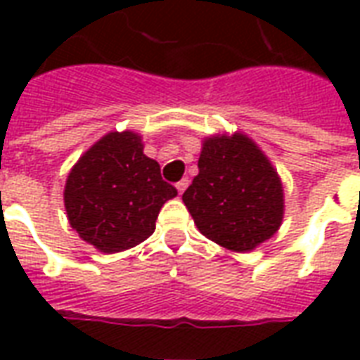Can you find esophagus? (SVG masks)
<instances>
[{"mask_svg":"<svg viewBox=\"0 0 360 360\" xmlns=\"http://www.w3.org/2000/svg\"><path fill=\"white\" fill-rule=\"evenodd\" d=\"M188 183H191V181H188L187 177H185V179H181L179 183H177V185H175V187H177V193H179V195H183V193H185V191H187Z\"/></svg>","mask_w":360,"mask_h":360,"instance_id":"esophagus-1","label":"esophagus"}]
</instances>
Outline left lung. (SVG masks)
<instances>
[{"label":"left lung","instance_id":"obj_1","mask_svg":"<svg viewBox=\"0 0 360 360\" xmlns=\"http://www.w3.org/2000/svg\"><path fill=\"white\" fill-rule=\"evenodd\" d=\"M183 202L206 239L233 252L271 239L285 214L278 169L243 131L204 136L198 175Z\"/></svg>","mask_w":360,"mask_h":360}]
</instances>
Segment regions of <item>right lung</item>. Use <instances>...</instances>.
Returning <instances> with one entry per match:
<instances>
[{
	"label": "right lung",
	"instance_id": "1",
	"mask_svg": "<svg viewBox=\"0 0 360 360\" xmlns=\"http://www.w3.org/2000/svg\"><path fill=\"white\" fill-rule=\"evenodd\" d=\"M175 196L160 164L144 154L141 133L131 129L98 139L75 162L63 188L69 226L105 255L146 241L162 206Z\"/></svg>",
	"mask_w": 360,
	"mask_h": 360
}]
</instances>
